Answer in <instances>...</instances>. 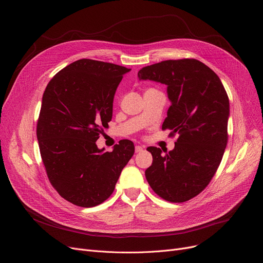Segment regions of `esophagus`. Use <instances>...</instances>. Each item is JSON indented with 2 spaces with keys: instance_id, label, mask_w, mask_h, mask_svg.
I'll use <instances>...</instances> for the list:
<instances>
[{
  "instance_id": "esophagus-1",
  "label": "esophagus",
  "mask_w": 263,
  "mask_h": 263,
  "mask_svg": "<svg viewBox=\"0 0 263 263\" xmlns=\"http://www.w3.org/2000/svg\"><path fill=\"white\" fill-rule=\"evenodd\" d=\"M143 151V147L142 146H140V145H136L135 146V152L136 153H140V152H142Z\"/></svg>"
}]
</instances>
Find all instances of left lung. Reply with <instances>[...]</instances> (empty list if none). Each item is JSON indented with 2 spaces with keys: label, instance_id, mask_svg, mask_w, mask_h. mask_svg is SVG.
I'll use <instances>...</instances> for the list:
<instances>
[{
  "label": "left lung",
  "instance_id": "obj_1",
  "mask_svg": "<svg viewBox=\"0 0 263 263\" xmlns=\"http://www.w3.org/2000/svg\"><path fill=\"white\" fill-rule=\"evenodd\" d=\"M139 80L166 85L171 106L162 129L179 134L168 153L153 156L145 178L162 199L182 203L198 196L214 176L228 141L229 99L217 74L196 59L165 60L142 67Z\"/></svg>",
  "mask_w": 263,
  "mask_h": 263
}]
</instances>
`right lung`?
I'll use <instances>...</instances> for the list:
<instances>
[{
	"label": "right lung",
	"instance_id": "add662e5",
	"mask_svg": "<svg viewBox=\"0 0 263 263\" xmlns=\"http://www.w3.org/2000/svg\"><path fill=\"white\" fill-rule=\"evenodd\" d=\"M130 70L80 59L58 71L46 87L36 130L41 155L51 184L73 205L88 208L107 200L134 154L128 139L112 152L96 143L112 119L117 88Z\"/></svg>",
	"mask_w": 263,
	"mask_h": 263
}]
</instances>
